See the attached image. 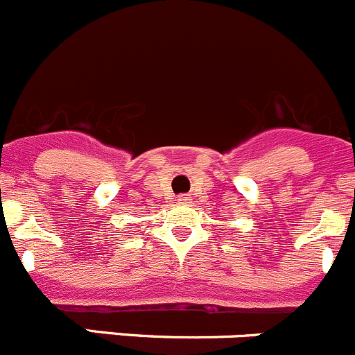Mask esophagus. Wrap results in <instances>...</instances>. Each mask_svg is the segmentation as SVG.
<instances>
[{
	"label": "esophagus",
	"mask_w": 355,
	"mask_h": 355,
	"mask_svg": "<svg viewBox=\"0 0 355 355\" xmlns=\"http://www.w3.org/2000/svg\"><path fill=\"white\" fill-rule=\"evenodd\" d=\"M178 201H180V203H189V196H187V194H182V196H178Z\"/></svg>",
	"instance_id": "obj_1"
}]
</instances>
